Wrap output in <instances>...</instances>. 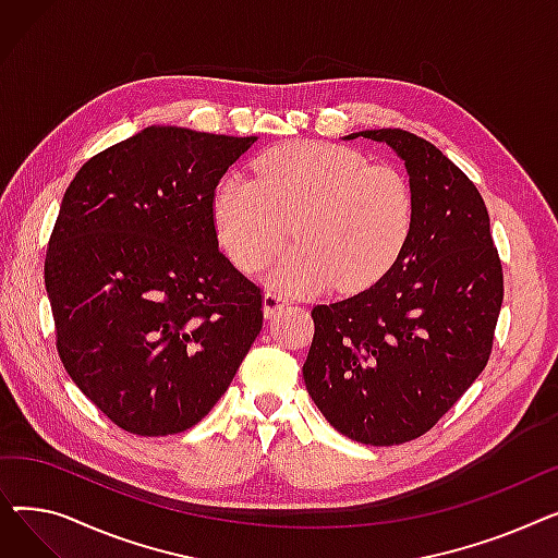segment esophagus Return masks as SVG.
Returning <instances> with one entry per match:
<instances>
[{"label": "esophagus", "instance_id": "esophagus-1", "mask_svg": "<svg viewBox=\"0 0 558 558\" xmlns=\"http://www.w3.org/2000/svg\"><path fill=\"white\" fill-rule=\"evenodd\" d=\"M287 305H291V301H289V296L280 294V291H267V294H264V299H262V312L267 318H271L278 310H282Z\"/></svg>", "mask_w": 558, "mask_h": 558}]
</instances>
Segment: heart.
<instances>
[{
	"label": "heart",
	"mask_w": 558,
	"mask_h": 558,
	"mask_svg": "<svg viewBox=\"0 0 558 558\" xmlns=\"http://www.w3.org/2000/svg\"><path fill=\"white\" fill-rule=\"evenodd\" d=\"M213 213L221 246L242 271H259L294 234L299 246L271 269L274 287L362 291L402 253L414 196L400 171L353 149L289 142L255 160V179L226 175Z\"/></svg>",
	"instance_id": "obj_1"
}]
</instances>
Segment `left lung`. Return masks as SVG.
Listing matches in <instances>:
<instances>
[{
	"instance_id": "8db88e82",
	"label": "left lung",
	"mask_w": 558,
	"mask_h": 558,
	"mask_svg": "<svg viewBox=\"0 0 558 558\" xmlns=\"http://www.w3.org/2000/svg\"><path fill=\"white\" fill-rule=\"evenodd\" d=\"M404 162L414 223L393 267L357 296L312 310L303 364L320 414L366 446L414 441L484 371L505 282L473 181L434 144L400 131L350 133Z\"/></svg>"
}]
</instances>
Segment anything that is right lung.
<instances>
[{"label": "right lung", "mask_w": 558, "mask_h": 558, "mask_svg": "<svg viewBox=\"0 0 558 558\" xmlns=\"http://www.w3.org/2000/svg\"><path fill=\"white\" fill-rule=\"evenodd\" d=\"M255 142L146 126L65 190L45 259L58 355L131 434L194 427L262 330L259 289L219 251L213 215L221 175Z\"/></svg>", "instance_id": "1"}]
</instances>
